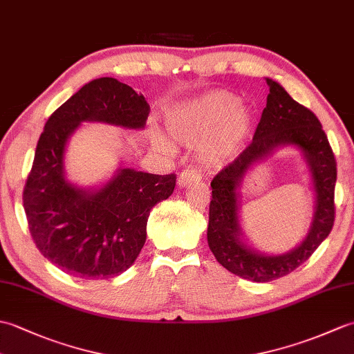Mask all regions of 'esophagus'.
Here are the masks:
<instances>
[{
	"label": "esophagus",
	"mask_w": 354,
	"mask_h": 354,
	"mask_svg": "<svg viewBox=\"0 0 354 354\" xmlns=\"http://www.w3.org/2000/svg\"><path fill=\"white\" fill-rule=\"evenodd\" d=\"M201 173L196 170V169H185L183 170L181 173H179L178 176V185L179 187H189L192 184H196V183H201Z\"/></svg>",
	"instance_id": "obj_1"
}]
</instances>
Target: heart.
I'll return each instance as SVG.
<instances>
[{
  "label": "heart",
  "instance_id": "b5f03b06",
  "mask_svg": "<svg viewBox=\"0 0 354 354\" xmlns=\"http://www.w3.org/2000/svg\"><path fill=\"white\" fill-rule=\"evenodd\" d=\"M254 115L250 106L240 103V97L225 89H213L193 97L165 115L171 137L185 145L199 146L205 161L219 164L234 156L251 131ZM155 145L171 150L169 138L160 131L152 133Z\"/></svg>",
  "mask_w": 354,
  "mask_h": 354
}]
</instances>
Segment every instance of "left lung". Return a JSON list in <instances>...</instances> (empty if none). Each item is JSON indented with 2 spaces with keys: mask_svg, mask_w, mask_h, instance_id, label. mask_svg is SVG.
Wrapping results in <instances>:
<instances>
[{
  "mask_svg": "<svg viewBox=\"0 0 354 354\" xmlns=\"http://www.w3.org/2000/svg\"><path fill=\"white\" fill-rule=\"evenodd\" d=\"M269 94L252 142L212 181L207 239L216 260L245 280L266 283L288 275L324 242L335 222L336 161L317 115L266 77ZM281 147L300 150L311 173L315 212L306 237L283 254H266L244 239L239 223V187L255 165Z\"/></svg>",
  "mask_w": 354,
  "mask_h": 354,
  "instance_id": "1",
  "label": "left lung"
}]
</instances>
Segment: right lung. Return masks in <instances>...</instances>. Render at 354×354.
I'll use <instances>...</instances> for the list:
<instances>
[{
    "label": "right lung",
    "mask_w": 354,
    "mask_h": 354,
    "mask_svg": "<svg viewBox=\"0 0 354 354\" xmlns=\"http://www.w3.org/2000/svg\"><path fill=\"white\" fill-rule=\"evenodd\" d=\"M150 108L142 94L114 77L91 80L44 126L24 187V209L37 250L64 272L103 280L129 269L147 237V219L175 190V175L120 165L108 181L79 187L66 178L65 152L82 123L145 129Z\"/></svg>",
    "instance_id": "1"
}]
</instances>
